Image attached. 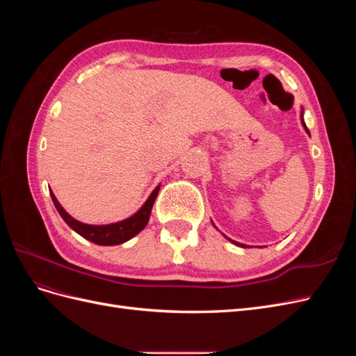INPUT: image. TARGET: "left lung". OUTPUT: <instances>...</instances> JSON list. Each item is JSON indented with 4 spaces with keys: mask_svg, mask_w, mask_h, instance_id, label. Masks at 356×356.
Listing matches in <instances>:
<instances>
[{
    "mask_svg": "<svg viewBox=\"0 0 356 356\" xmlns=\"http://www.w3.org/2000/svg\"><path fill=\"white\" fill-rule=\"evenodd\" d=\"M300 117H301V124H303V127H305V131L310 135V132H309V129H307V126H306V123H305V118H303V110H301V113H300ZM215 227V225H213ZM225 238H227V236H225ZM232 243H234V245H238V246H242V248H246V245H243V243H239V242H234V241H232V239H229ZM250 248V246H248Z\"/></svg>",
    "mask_w": 356,
    "mask_h": 356,
    "instance_id": "obj_1",
    "label": "left lung"
}]
</instances>
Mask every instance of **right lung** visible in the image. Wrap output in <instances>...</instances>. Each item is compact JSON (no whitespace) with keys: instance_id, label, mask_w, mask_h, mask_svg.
<instances>
[{"instance_id":"1","label":"right lung","mask_w":356,"mask_h":356,"mask_svg":"<svg viewBox=\"0 0 356 356\" xmlns=\"http://www.w3.org/2000/svg\"><path fill=\"white\" fill-rule=\"evenodd\" d=\"M50 190V188H49ZM160 186H157L149 197L145 200L139 211H136L132 217H129L126 220H122L118 222H111V224H104V225H93V224H84L79 220L72 218L71 215L60 207V203L58 202L56 196L53 195V191L50 190V196L53 203L59 212L60 217L63 218L70 227L83 236L84 239H88L96 245H102V246H113V245H120L127 242L129 239H132L134 236H136L139 232H141L148 220H149V213H152L154 200L159 195Z\"/></svg>"}]
</instances>
